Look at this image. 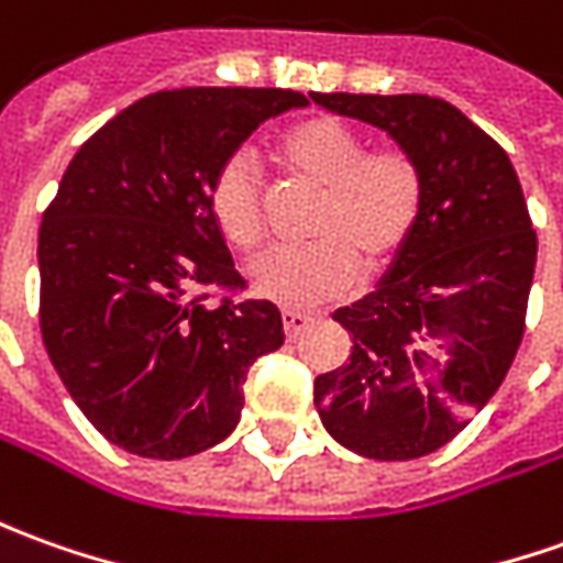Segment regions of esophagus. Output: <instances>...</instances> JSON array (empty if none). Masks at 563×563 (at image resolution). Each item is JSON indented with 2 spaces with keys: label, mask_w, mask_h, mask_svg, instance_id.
I'll list each match as a JSON object with an SVG mask.
<instances>
[{
  "label": "esophagus",
  "mask_w": 563,
  "mask_h": 563,
  "mask_svg": "<svg viewBox=\"0 0 563 563\" xmlns=\"http://www.w3.org/2000/svg\"><path fill=\"white\" fill-rule=\"evenodd\" d=\"M308 327H313V317H308V313H298V311H283V330H286V339H289V342L298 339V335L308 330Z\"/></svg>",
  "instance_id": "1"
}]
</instances>
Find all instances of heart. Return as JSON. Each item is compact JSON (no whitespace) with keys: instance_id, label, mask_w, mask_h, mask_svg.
I'll use <instances>...</instances> for the list:
<instances>
[{"instance_id":"heart-1","label":"heart","mask_w":563,"mask_h":563,"mask_svg":"<svg viewBox=\"0 0 563 563\" xmlns=\"http://www.w3.org/2000/svg\"><path fill=\"white\" fill-rule=\"evenodd\" d=\"M274 159L317 187L308 246L262 255L252 289L283 308H317L345 296L357 267L376 274L412 243L426 212V175L400 147L366 151V137L332 117H311L274 137ZM209 218L236 252H255L265 233V190L243 153L228 156L206 187Z\"/></svg>"}]
</instances>
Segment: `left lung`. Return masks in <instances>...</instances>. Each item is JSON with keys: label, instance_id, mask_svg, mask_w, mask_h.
<instances>
[{"label": "left lung", "instance_id": "8db88e82", "mask_svg": "<svg viewBox=\"0 0 563 563\" xmlns=\"http://www.w3.org/2000/svg\"><path fill=\"white\" fill-rule=\"evenodd\" d=\"M313 104L369 122L412 153L426 212L376 292L339 320L351 357L313 378L335 441L378 462L441 450L487 407L523 339L537 231L508 153L462 110L428 95L311 91ZM448 339V361L424 345Z\"/></svg>", "mask_w": 563, "mask_h": 563}]
</instances>
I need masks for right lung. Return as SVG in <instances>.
<instances>
[{"label": "right lung", "mask_w": 563, "mask_h": 563, "mask_svg": "<svg viewBox=\"0 0 563 563\" xmlns=\"http://www.w3.org/2000/svg\"><path fill=\"white\" fill-rule=\"evenodd\" d=\"M289 89H172L125 107L76 151L40 228V327L76 407L107 441L185 459L240 422L243 385L283 345L277 305L233 298L209 218L216 169ZM206 288H221L206 306Z\"/></svg>", "instance_id": "1"}]
</instances>
